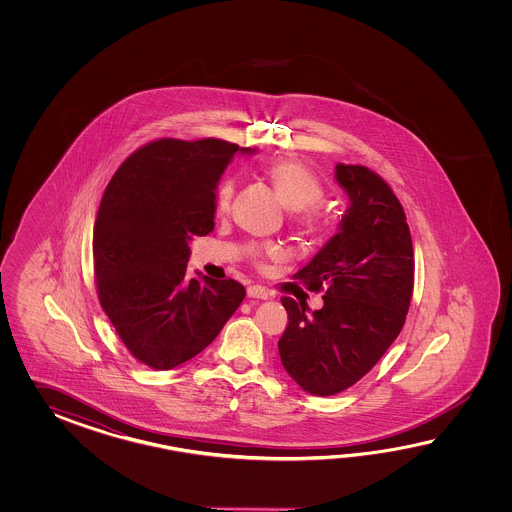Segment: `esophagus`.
I'll use <instances>...</instances> for the list:
<instances>
[{"instance_id":"34e87169","label":"esophagus","mask_w":512,"mask_h":512,"mask_svg":"<svg viewBox=\"0 0 512 512\" xmlns=\"http://www.w3.org/2000/svg\"><path fill=\"white\" fill-rule=\"evenodd\" d=\"M247 296L249 298H258V300H267L269 298V291L261 285H249L247 287Z\"/></svg>"}]
</instances>
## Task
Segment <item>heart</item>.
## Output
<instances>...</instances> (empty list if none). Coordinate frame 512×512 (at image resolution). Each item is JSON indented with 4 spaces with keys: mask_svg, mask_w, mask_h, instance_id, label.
Returning a JSON list of instances; mask_svg holds the SVG:
<instances>
[{
    "mask_svg": "<svg viewBox=\"0 0 512 512\" xmlns=\"http://www.w3.org/2000/svg\"><path fill=\"white\" fill-rule=\"evenodd\" d=\"M265 175L269 177L274 190L283 201V205L294 210V229L304 240H318L324 236L331 223V212L324 205V185L318 175L302 161L280 159L267 166ZM236 194V179L225 175L219 181L214 194V208L218 214H225L230 208L232 197ZM251 256L258 267L265 261L278 260L282 249L276 243H252Z\"/></svg>",
    "mask_w": 512,
    "mask_h": 512,
    "instance_id": "b5f03b06",
    "label": "heart"
}]
</instances>
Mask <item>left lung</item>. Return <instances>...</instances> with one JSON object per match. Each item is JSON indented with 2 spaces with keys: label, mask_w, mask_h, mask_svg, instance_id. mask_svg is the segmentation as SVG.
<instances>
[{
  "label": "left lung",
  "mask_w": 512,
  "mask_h": 512,
  "mask_svg": "<svg viewBox=\"0 0 512 512\" xmlns=\"http://www.w3.org/2000/svg\"><path fill=\"white\" fill-rule=\"evenodd\" d=\"M349 196L340 232L294 280L324 293L309 313L283 296L289 324L278 340L283 368L313 395L359 382L401 333L414 293V245L403 205L390 185L362 164H337Z\"/></svg>",
  "instance_id": "obj_1"
}]
</instances>
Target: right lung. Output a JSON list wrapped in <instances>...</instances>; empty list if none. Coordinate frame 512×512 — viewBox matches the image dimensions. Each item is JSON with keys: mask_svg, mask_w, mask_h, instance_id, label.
<instances>
[{"mask_svg": "<svg viewBox=\"0 0 512 512\" xmlns=\"http://www.w3.org/2000/svg\"><path fill=\"white\" fill-rule=\"evenodd\" d=\"M221 139H157L120 164L93 232L98 302L122 344L153 370L196 357L245 298L236 280L190 278L188 241L214 230V194L234 153Z\"/></svg>", "mask_w": 512, "mask_h": 512, "instance_id": "right-lung-1", "label": "right lung"}]
</instances>
